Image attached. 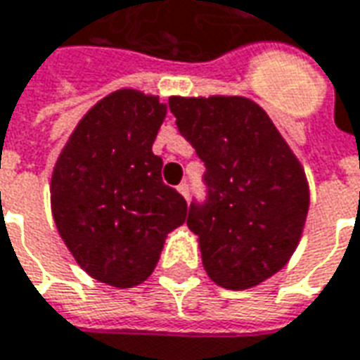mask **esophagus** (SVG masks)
I'll list each match as a JSON object with an SVG mask.
<instances>
[{
	"label": "esophagus",
	"instance_id": "1",
	"mask_svg": "<svg viewBox=\"0 0 360 360\" xmlns=\"http://www.w3.org/2000/svg\"><path fill=\"white\" fill-rule=\"evenodd\" d=\"M177 191H179L183 197L188 198V183H187V181H183L179 187H177Z\"/></svg>",
	"mask_w": 360,
	"mask_h": 360
}]
</instances>
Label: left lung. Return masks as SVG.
<instances>
[{
	"instance_id": "left-lung-1",
	"label": "left lung",
	"mask_w": 360,
	"mask_h": 360,
	"mask_svg": "<svg viewBox=\"0 0 360 360\" xmlns=\"http://www.w3.org/2000/svg\"><path fill=\"white\" fill-rule=\"evenodd\" d=\"M169 109L206 167V200H193L187 218L206 273L230 290L257 286L285 267L302 236V165L251 99L172 97Z\"/></svg>"
}]
</instances>
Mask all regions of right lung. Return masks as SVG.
<instances>
[{
	"mask_svg": "<svg viewBox=\"0 0 360 360\" xmlns=\"http://www.w3.org/2000/svg\"><path fill=\"white\" fill-rule=\"evenodd\" d=\"M167 107L136 89L87 110L58 158L50 205L60 238L87 275L117 288L144 283L187 200L162 181L152 152Z\"/></svg>",
	"mask_w": 360,
	"mask_h": 360,
	"instance_id": "add662e5",
	"label": "right lung"
}]
</instances>
